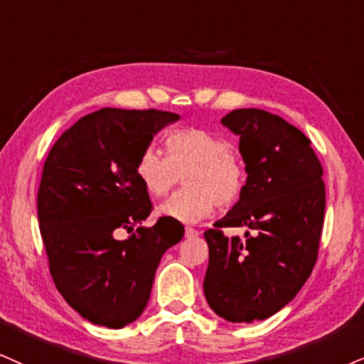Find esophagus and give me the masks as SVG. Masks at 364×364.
Returning a JSON list of instances; mask_svg holds the SVG:
<instances>
[{
	"instance_id": "obj_1",
	"label": "esophagus",
	"mask_w": 364,
	"mask_h": 364,
	"mask_svg": "<svg viewBox=\"0 0 364 364\" xmlns=\"http://www.w3.org/2000/svg\"><path fill=\"white\" fill-rule=\"evenodd\" d=\"M199 236V231L194 230V228H186V237H196Z\"/></svg>"
}]
</instances>
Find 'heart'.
I'll list each match as a JSON object with an SVG mask.
<instances>
[{
	"label": "heart",
	"instance_id": "b5f03b06",
	"mask_svg": "<svg viewBox=\"0 0 364 364\" xmlns=\"http://www.w3.org/2000/svg\"><path fill=\"white\" fill-rule=\"evenodd\" d=\"M167 155L146 146L134 172L146 192L167 196L182 181L186 189L159 208L161 216L181 223H199L213 216L216 204L230 208L241 199L246 183L245 165L231 143L200 128L172 132L165 140Z\"/></svg>",
	"mask_w": 364,
	"mask_h": 364
}]
</instances>
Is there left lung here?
Here are the masks:
<instances>
[{"instance_id":"1","label":"left lung","mask_w":364,"mask_h":364,"mask_svg":"<svg viewBox=\"0 0 364 364\" xmlns=\"http://www.w3.org/2000/svg\"><path fill=\"white\" fill-rule=\"evenodd\" d=\"M240 136L248 173L241 199L204 232L209 267L204 295L230 322L263 321L290 302L311 277L324 224L322 165L311 140L280 116L235 109L221 119ZM223 227H248L246 240Z\"/></svg>"}]
</instances>
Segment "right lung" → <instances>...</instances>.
Instances as JSON below:
<instances>
[{"instance_id": "obj_1", "label": "right lung", "mask_w": 364, "mask_h": 364, "mask_svg": "<svg viewBox=\"0 0 364 364\" xmlns=\"http://www.w3.org/2000/svg\"><path fill=\"white\" fill-rule=\"evenodd\" d=\"M177 119L168 111L102 107L62 133L45 160L37 208L50 275L92 324L121 329L136 321L161 255L182 240L183 226L170 218L116 237L150 216L154 205L134 165Z\"/></svg>"}]
</instances>
